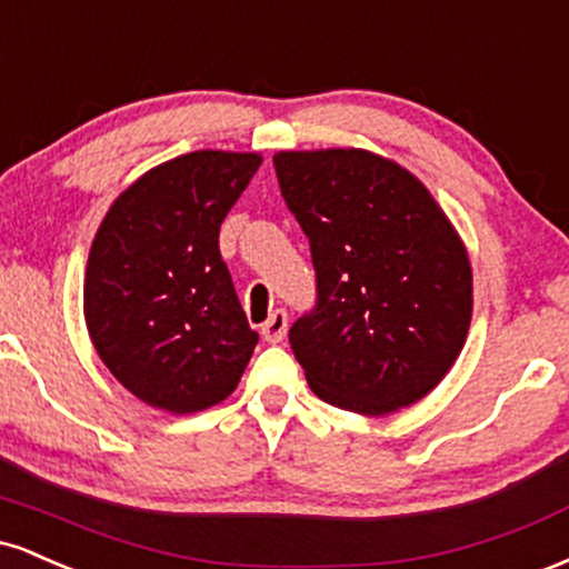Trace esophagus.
<instances>
[{
    "label": "esophagus",
    "mask_w": 569,
    "mask_h": 569,
    "mask_svg": "<svg viewBox=\"0 0 569 569\" xmlns=\"http://www.w3.org/2000/svg\"><path fill=\"white\" fill-rule=\"evenodd\" d=\"M286 329H289V316H286V310H272L270 318H267V321L262 323V337L270 345L283 342Z\"/></svg>",
    "instance_id": "esophagus-1"
}]
</instances>
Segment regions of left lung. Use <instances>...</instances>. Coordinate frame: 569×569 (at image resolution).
<instances>
[{
  "label": "left lung",
  "mask_w": 569,
  "mask_h": 569,
  "mask_svg": "<svg viewBox=\"0 0 569 569\" xmlns=\"http://www.w3.org/2000/svg\"><path fill=\"white\" fill-rule=\"evenodd\" d=\"M307 234L316 305L289 329L326 403L388 415L430 393L471 326V264L430 192L363 149L272 158Z\"/></svg>",
  "instance_id": "1"
}]
</instances>
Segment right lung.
Masks as SVG:
<instances>
[{"mask_svg":"<svg viewBox=\"0 0 569 569\" xmlns=\"http://www.w3.org/2000/svg\"><path fill=\"white\" fill-rule=\"evenodd\" d=\"M259 166V154H181L128 187L98 227L84 321L107 369L149 407H213L251 361L259 335L221 259L219 227Z\"/></svg>","mask_w":569,"mask_h":569,"instance_id":"add662e5","label":"right lung"}]
</instances>
